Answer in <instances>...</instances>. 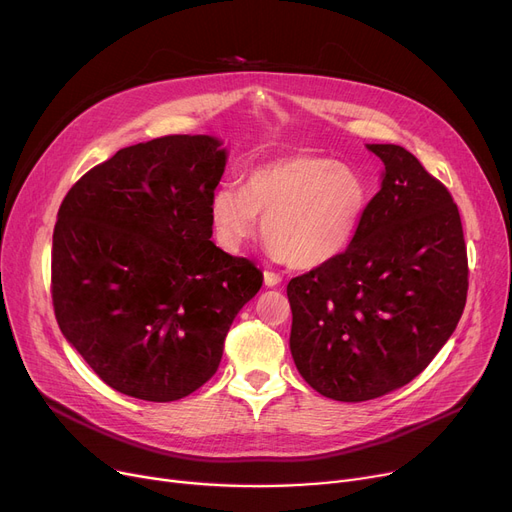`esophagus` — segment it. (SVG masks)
<instances>
[{"label":"esophagus","instance_id":"34e87169","mask_svg":"<svg viewBox=\"0 0 512 512\" xmlns=\"http://www.w3.org/2000/svg\"><path fill=\"white\" fill-rule=\"evenodd\" d=\"M263 282H265V286L274 288V286H278V284L282 282V276L276 274V272H265V274H263Z\"/></svg>","mask_w":512,"mask_h":512}]
</instances>
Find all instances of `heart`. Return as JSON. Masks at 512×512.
<instances>
[{
    "mask_svg": "<svg viewBox=\"0 0 512 512\" xmlns=\"http://www.w3.org/2000/svg\"><path fill=\"white\" fill-rule=\"evenodd\" d=\"M369 205L365 178L346 164L313 153H290L253 168L245 186H220L209 220L226 253H238L259 232L278 259L301 270L328 265L357 238Z\"/></svg>",
    "mask_w": 512,
    "mask_h": 512,
    "instance_id": "obj_1",
    "label": "heart"
}]
</instances>
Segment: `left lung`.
Listing matches in <instances>:
<instances>
[{
	"mask_svg": "<svg viewBox=\"0 0 512 512\" xmlns=\"http://www.w3.org/2000/svg\"><path fill=\"white\" fill-rule=\"evenodd\" d=\"M367 149L386 170L353 245L286 288L294 365L313 390L342 402L417 378L459 324L469 288L448 188L405 147Z\"/></svg>",
	"mask_w": 512,
	"mask_h": 512,
	"instance_id": "1",
	"label": "left lung"
}]
</instances>
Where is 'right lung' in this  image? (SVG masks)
I'll return each instance as SVG.
<instances>
[{"label":"right lung","mask_w":512,"mask_h":512,"mask_svg":"<svg viewBox=\"0 0 512 512\" xmlns=\"http://www.w3.org/2000/svg\"><path fill=\"white\" fill-rule=\"evenodd\" d=\"M224 168L218 139L170 134L120 149L60 205L53 311L78 355L122 394L170 402L201 388L263 284L249 259L209 240Z\"/></svg>","instance_id":"1"}]
</instances>
